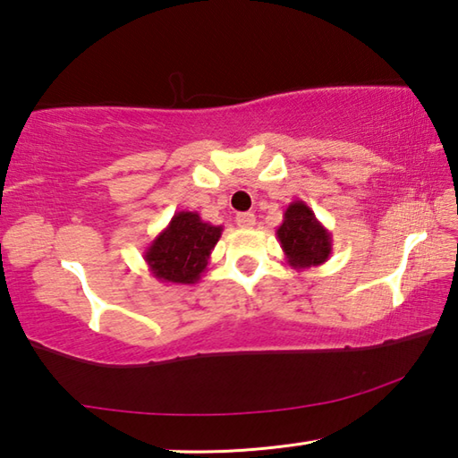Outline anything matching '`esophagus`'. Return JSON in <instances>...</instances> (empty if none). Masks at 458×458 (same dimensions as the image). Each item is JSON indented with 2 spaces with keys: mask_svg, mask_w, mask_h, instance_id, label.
<instances>
[{
  "mask_svg": "<svg viewBox=\"0 0 458 458\" xmlns=\"http://www.w3.org/2000/svg\"><path fill=\"white\" fill-rule=\"evenodd\" d=\"M236 224L240 228H252L257 224V218H254L252 212H242L236 216Z\"/></svg>",
  "mask_w": 458,
  "mask_h": 458,
  "instance_id": "obj_1",
  "label": "esophagus"
}]
</instances>
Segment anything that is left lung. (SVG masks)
Wrapping results in <instances>:
<instances>
[{"mask_svg": "<svg viewBox=\"0 0 458 458\" xmlns=\"http://www.w3.org/2000/svg\"><path fill=\"white\" fill-rule=\"evenodd\" d=\"M276 238L286 265L294 270L325 265L333 250L331 232L317 220L315 212L303 199H294L286 206L283 224L276 228Z\"/></svg>", "mask_w": 458, "mask_h": 458, "instance_id": "left-lung-1", "label": "left lung"}]
</instances>
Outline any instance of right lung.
<instances>
[{"label":"right lung","instance_id":"1","mask_svg":"<svg viewBox=\"0 0 458 458\" xmlns=\"http://www.w3.org/2000/svg\"><path fill=\"white\" fill-rule=\"evenodd\" d=\"M222 230L201 220L198 212L174 214L172 222L145 248L149 273L161 283L196 284L206 273Z\"/></svg>","mask_w":458,"mask_h":458}]
</instances>
